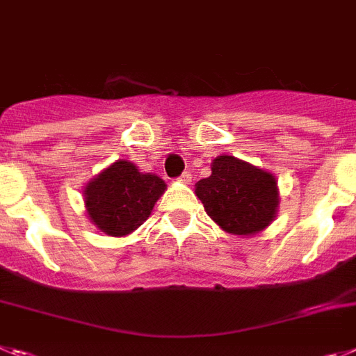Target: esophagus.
<instances>
[{
	"mask_svg": "<svg viewBox=\"0 0 356 356\" xmlns=\"http://www.w3.org/2000/svg\"><path fill=\"white\" fill-rule=\"evenodd\" d=\"M179 182H184V184H190L191 182V175H190V172H184V174L181 175V177L177 179Z\"/></svg>",
	"mask_w": 356,
	"mask_h": 356,
	"instance_id": "1",
	"label": "esophagus"
}]
</instances>
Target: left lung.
<instances>
[{
    "mask_svg": "<svg viewBox=\"0 0 356 356\" xmlns=\"http://www.w3.org/2000/svg\"><path fill=\"white\" fill-rule=\"evenodd\" d=\"M195 195L209 218L236 236H252L267 229L280 208L274 174L225 154L211 161V175L197 182Z\"/></svg>",
    "mask_w": 356,
    "mask_h": 356,
    "instance_id": "obj_1",
    "label": "left lung"
}]
</instances>
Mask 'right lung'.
I'll list each match as a JSON object with an SVG mask.
<instances>
[{"label":"right lung","instance_id":"right-lung-1","mask_svg":"<svg viewBox=\"0 0 356 356\" xmlns=\"http://www.w3.org/2000/svg\"><path fill=\"white\" fill-rule=\"evenodd\" d=\"M166 182L156 174H145L127 159L114 161L84 188L89 220L109 236L131 234L147 220Z\"/></svg>","mask_w":356,"mask_h":356}]
</instances>
